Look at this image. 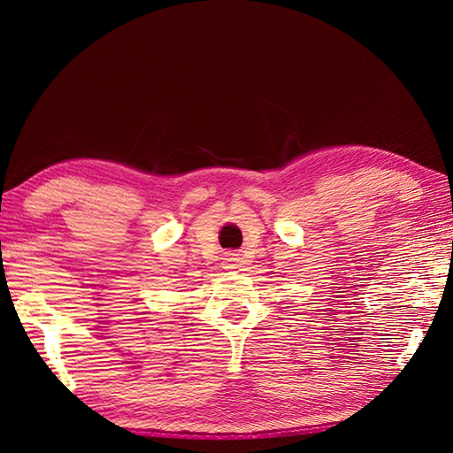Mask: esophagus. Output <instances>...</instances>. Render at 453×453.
I'll return each mask as SVG.
<instances>
[{
	"label": "esophagus",
	"mask_w": 453,
	"mask_h": 453,
	"mask_svg": "<svg viewBox=\"0 0 453 453\" xmlns=\"http://www.w3.org/2000/svg\"><path fill=\"white\" fill-rule=\"evenodd\" d=\"M224 263H226V268H237L239 266V257L235 253H227L226 258H224Z\"/></svg>",
	"instance_id": "34e87169"
}]
</instances>
